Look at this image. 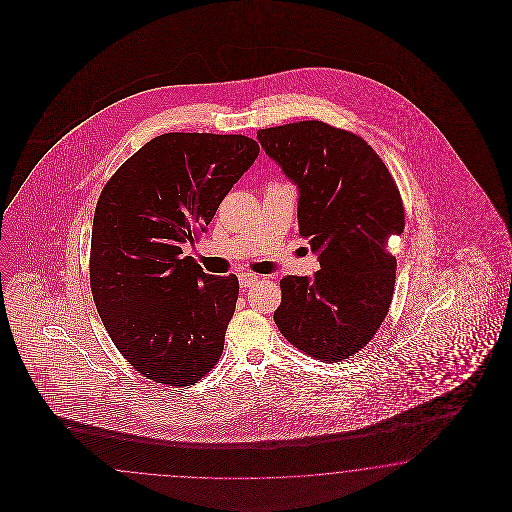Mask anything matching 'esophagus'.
<instances>
[{
    "label": "esophagus",
    "mask_w": 512,
    "mask_h": 512,
    "mask_svg": "<svg viewBox=\"0 0 512 512\" xmlns=\"http://www.w3.org/2000/svg\"><path fill=\"white\" fill-rule=\"evenodd\" d=\"M259 279H261L259 276L249 274V272H244V274H240V276H238V281H240V287H242V289H249V287H253Z\"/></svg>",
    "instance_id": "esophagus-1"
}]
</instances>
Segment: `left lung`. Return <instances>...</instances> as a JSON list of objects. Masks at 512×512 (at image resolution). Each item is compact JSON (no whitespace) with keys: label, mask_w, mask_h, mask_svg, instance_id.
Masks as SVG:
<instances>
[{"label":"left lung","mask_w":512,"mask_h":512,"mask_svg":"<svg viewBox=\"0 0 512 512\" xmlns=\"http://www.w3.org/2000/svg\"><path fill=\"white\" fill-rule=\"evenodd\" d=\"M264 154L298 189V234L321 270L285 276L279 332L311 357H353L387 317L396 281L388 240L405 225L400 191L372 146L311 120L259 129Z\"/></svg>","instance_id":"8db88e82"}]
</instances>
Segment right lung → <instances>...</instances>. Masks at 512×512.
<instances>
[{
  "label": "right lung",
  "mask_w": 512,
  "mask_h": 512,
  "mask_svg": "<svg viewBox=\"0 0 512 512\" xmlns=\"http://www.w3.org/2000/svg\"><path fill=\"white\" fill-rule=\"evenodd\" d=\"M259 155L244 135L165 133L131 155L95 206V308L127 362L155 383L189 387L216 366L238 278L210 276L182 246L206 233Z\"/></svg>",
  "instance_id": "1"
}]
</instances>
